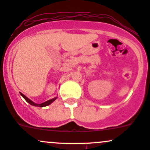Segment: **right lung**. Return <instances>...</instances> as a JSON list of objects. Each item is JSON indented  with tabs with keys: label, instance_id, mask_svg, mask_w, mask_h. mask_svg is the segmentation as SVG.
Listing matches in <instances>:
<instances>
[{
	"label": "right lung",
	"instance_id": "right-lung-1",
	"mask_svg": "<svg viewBox=\"0 0 150 150\" xmlns=\"http://www.w3.org/2000/svg\"><path fill=\"white\" fill-rule=\"evenodd\" d=\"M20 94H21V96H22V97H23L24 99H25V100H26L27 102H28L29 104H31V105H33V106H35V107H46V106L49 105V104H51V103H52V102H54V101H55L56 99H57V96H56V97L53 98V99H49V100L46 101V102H43V103H41V104H36V103H35V102H33L32 100H30V99H28V98L26 96H25V95H24L23 93H20Z\"/></svg>",
	"mask_w": 150,
	"mask_h": 150
}]
</instances>
